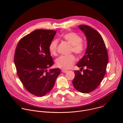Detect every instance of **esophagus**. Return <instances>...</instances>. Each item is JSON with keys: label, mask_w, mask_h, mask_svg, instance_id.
Segmentation results:
<instances>
[{"label": "esophagus", "mask_w": 123, "mask_h": 123, "mask_svg": "<svg viewBox=\"0 0 123 123\" xmlns=\"http://www.w3.org/2000/svg\"><path fill=\"white\" fill-rule=\"evenodd\" d=\"M67 72H68L67 70H66V69H63L62 70V72L63 73H67Z\"/></svg>", "instance_id": "esophagus-1"}]
</instances>
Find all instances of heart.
Segmentation results:
<instances>
[{"label": "heart", "instance_id": "1", "mask_svg": "<svg viewBox=\"0 0 123 123\" xmlns=\"http://www.w3.org/2000/svg\"><path fill=\"white\" fill-rule=\"evenodd\" d=\"M62 37L68 43L71 45V52H73L78 56H81L86 49V44L82 41L81 36L75 32H70L62 35ZM58 40L54 39L49 43V49L51 55L55 56L57 54ZM76 59L73 55H62L57 58L55 61L57 67L67 69L71 68L75 63Z\"/></svg>", "mask_w": 123, "mask_h": 123}]
</instances>
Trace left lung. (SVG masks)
<instances>
[{"mask_svg": "<svg viewBox=\"0 0 123 123\" xmlns=\"http://www.w3.org/2000/svg\"><path fill=\"white\" fill-rule=\"evenodd\" d=\"M84 32L87 40L85 55L77 66L80 71H74L73 84L78 91L87 93L95 90L102 82L106 73L109 57L107 48L101 34L95 30L86 25L79 26ZM85 66L83 74L80 72Z\"/></svg>", "mask_w": 123, "mask_h": 123, "instance_id": "8db88e82", "label": "left lung"}]
</instances>
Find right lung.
<instances>
[{
    "label": "right lung",
    "instance_id": "obj_1",
    "mask_svg": "<svg viewBox=\"0 0 123 123\" xmlns=\"http://www.w3.org/2000/svg\"><path fill=\"white\" fill-rule=\"evenodd\" d=\"M56 31L36 30L22 37L14 56L16 73L25 89L37 96H43L53 87L60 74L59 68H47L54 64L49 49Z\"/></svg>",
    "mask_w": 123,
    "mask_h": 123
}]
</instances>
